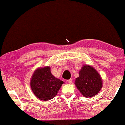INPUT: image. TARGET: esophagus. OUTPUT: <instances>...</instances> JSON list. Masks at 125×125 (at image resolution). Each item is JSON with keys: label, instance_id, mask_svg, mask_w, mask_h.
<instances>
[{"label": "esophagus", "instance_id": "obj_1", "mask_svg": "<svg viewBox=\"0 0 125 125\" xmlns=\"http://www.w3.org/2000/svg\"><path fill=\"white\" fill-rule=\"evenodd\" d=\"M67 81H68V83H72V79H69V80H67Z\"/></svg>", "mask_w": 125, "mask_h": 125}]
</instances>
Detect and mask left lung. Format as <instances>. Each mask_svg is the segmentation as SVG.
<instances>
[{
    "label": "left lung",
    "mask_w": 125,
    "mask_h": 125,
    "mask_svg": "<svg viewBox=\"0 0 125 125\" xmlns=\"http://www.w3.org/2000/svg\"><path fill=\"white\" fill-rule=\"evenodd\" d=\"M79 74L74 83L81 94L87 98L98 94L103 86V82L97 70L90 65L83 64Z\"/></svg>",
    "instance_id": "left-lung-1"
}]
</instances>
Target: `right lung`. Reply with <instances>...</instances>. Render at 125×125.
Returning a JSON list of instances; mask_svg holds the SVG:
<instances>
[{
  "label": "right lung",
  "mask_w": 125,
  "mask_h": 125,
  "mask_svg": "<svg viewBox=\"0 0 125 125\" xmlns=\"http://www.w3.org/2000/svg\"><path fill=\"white\" fill-rule=\"evenodd\" d=\"M63 83V81L51 74L50 66L38 68L34 72L30 81L33 94L38 98L44 101L54 98Z\"/></svg>",
  "instance_id": "add662e5"
}]
</instances>
